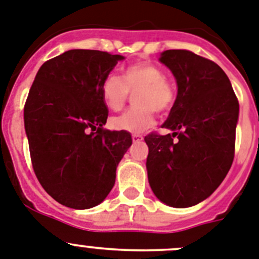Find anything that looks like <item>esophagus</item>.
<instances>
[{
	"mask_svg": "<svg viewBox=\"0 0 259 259\" xmlns=\"http://www.w3.org/2000/svg\"><path fill=\"white\" fill-rule=\"evenodd\" d=\"M132 138H133V142H134V143L143 141V137H142V135H139V134H133Z\"/></svg>",
	"mask_w": 259,
	"mask_h": 259,
	"instance_id": "obj_1",
	"label": "esophagus"
}]
</instances>
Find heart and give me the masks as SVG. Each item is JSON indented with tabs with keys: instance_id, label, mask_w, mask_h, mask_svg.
<instances>
[{
	"instance_id": "1",
	"label": "heart",
	"mask_w": 259,
	"mask_h": 259,
	"mask_svg": "<svg viewBox=\"0 0 259 259\" xmlns=\"http://www.w3.org/2000/svg\"><path fill=\"white\" fill-rule=\"evenodd\" d=\"M135 91L137 106L111 120L115 130L134 134L146 132L154 124V110L159 113L167 112L175 98L171 84L163 79L162 70L147 62L127 66L122 71L121 79L108 75L101 85L103 102L112 111L121 110L129 93Z\"/></svg>"
}]
</instances>
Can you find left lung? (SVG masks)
Here are the masks:
<instances>
[{
    "label": "left lung",
    "instance_id": "obj_1",
    "mask_svg": "<svg viewBox=\"0 0 259 259\" xmlns=\"http://www.w3.org/2000/svg\"><path fill=\"white\" fill-rule=\"evenodd\" d=\"M159 62L175 76L178 96L162 124L172 134L144 138L147 174L161 202L187 208L207 199L230 170L239 102L228 75L211 60L167 50Z\"/></svg>",
    "mask_w": 259,
    "mask_h": 259
}]
</instances>
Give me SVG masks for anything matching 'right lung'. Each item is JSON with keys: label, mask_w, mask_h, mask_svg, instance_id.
Listing matches in <instances>:
<instances>
[{"label": "right lung", "mask_w": 259, "mask_h": 259, "mask_svg": "<svg viewBox=\"0 0 259 259\" xmlns=\"http://www.w3.org/2000/svg\"><path fill=\"white\" fill-rule=\"evenodd\" d=\"M125 57L70 50L38 70L24 107L31 163L43 189L62 206L88 209L115 185L132 146L127 132L103 129L108 111L101 85Z\"/></svg>", "instance_id": "add662e5"}]
</instances>
